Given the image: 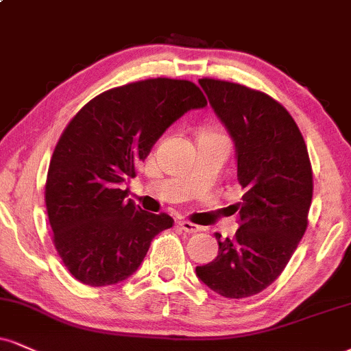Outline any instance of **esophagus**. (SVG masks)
I'll return each mask as SVG.
<instances>
[{
    "instance_id": "34e87169",
    "label": "esophagus",
    "mask_w": 351,
    "mask_h": 351,
    "mask_svg": "<svg viewBox=\"0 0 351 351\" xmlns=\"http://www.w3.org/2000/svg\"><path fill=\"white\" fill-rule=\"evenodd\" d=\"M178 227L183 232H188V234H197L201 230V227L197 223H193L189 221H178Z\"/></svg>"
}]
</instances>
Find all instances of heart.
Masks as SVG:
<instances>
[{
  "instance_id": "heart-1",
  "label": "heart",
  "mask_w": 351,
  "mask_h": 351,
  "mask_svg": "<svg viewBox=\"0 0 351 351\" xmlns=\"http://www.w3.org/2000/svg\"><path fill=\"white\" fill-rule=\"evenodd\" d=\"M204 135H213V134H204Z\"/></svg>"
}]
</instances>
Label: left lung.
Listing matches in <instances>:
<instances>
[{"mask_svg": "<svg viewBox=\"0 0 351 351\" xmlns=\"http://www.w3.org/2000/svg\"><path fill=\"white\" fill-rule=\"evenodd\" d=\"M199 84L235 142L243 196L234 204L235 237L216 234L219 255L196 267V274L223 298H250L280 276L307 229L314 191L309 154L293 116L267 93L216 78Z\"/></svg>", "mask_w": 351, "mask_h": 351, "instance_id": "obj_1", "label": "left lung"}]
</instances>
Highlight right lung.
Returning <instances> with one entry per match:
<instances>
[{"label": "right lung", "mask_w": 351, "mask_h": 351, "mask_svg": "<svg viewBox=\"0 0 351 351\" xmlns=\"http://www.w3.org/2000/svg\"><path fill=\"white\" fill-rule=\"evenodd\" d=\"M206 104L193 82L149 78L101 93L69 122L49 165L45 208L55 248L83 285L124 281L175 223L125 199L121 183L173 122Z\"/></svg>", "instance_id": "right-lung-1"}]
</instances>
